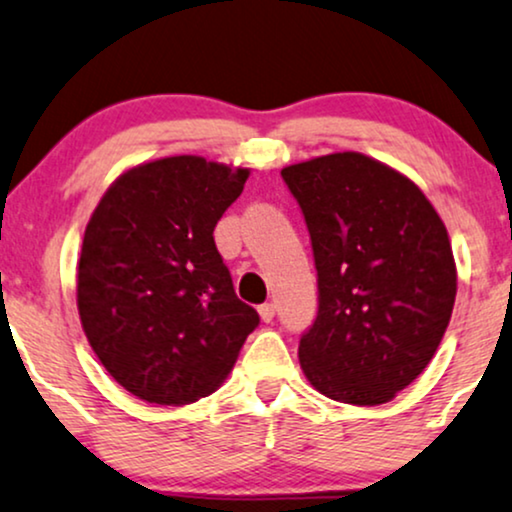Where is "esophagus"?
Instances as JSON below:
<instances>
[{
	"label": "esophagus",
	"mask_w": 512,
	"mask_h": 512,
	"mask_svg": "<svg viewBox=\"0 0 512 512\" xmlns=\"http://www.w3.org/2000/svg\"><path fill=\"white\" fill-rule=\"evenodd\" d=\"M257 312H260V319L264 323H269L271 319H274V314H276V304L264 302V304H260V309H257Z\"/></svg>",
	"instance_id": "34e87169"
}]
</instances>
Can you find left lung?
Masks as SVG:
<instances>
[{
  "mask_svg": "<svg viewBox=\"0 0 512 512\" xmlns=\"http://www.w3.org/2000/svg\"><path fill=\"white\" fill-rule=\"evenodd\" d=\"M281 177L319 276V314L297 349L302 371L342 404H385L425 371L454 312L442 217L409 177L357 151L288 165Z\"/></svg>",
  "mask_w": 512,
  "mask_h": 512,
  "instance_id": "8db88e82",
  "label": "left lung"
}]
</instances>
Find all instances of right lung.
Instances as JSON below:
<instances>
[{
    "mask_svg": "<svg viewBox=\"0 0 512 512\" xmlns=\"http://www.w3.org/2000/svg\"><path fill=\"white\" fill-rule=\"evenodd\" d=\"M248 167L170 155L129 167L84 229L77 312L115 383L160 406L208 397L260 316L234 293L215 226Z\"/></svg>",
    "mask_w": 512,
    "mask_h": 512,
    "instance_id": "1",
    "label": "right lung"
}]
</instances>
